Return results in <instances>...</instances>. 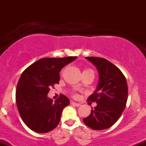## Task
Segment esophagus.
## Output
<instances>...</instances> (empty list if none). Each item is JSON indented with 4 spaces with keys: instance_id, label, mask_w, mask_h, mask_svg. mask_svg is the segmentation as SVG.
Listing matches in <instances>:
<instances>
[{
    "instance_id": "obj_1",
    "label": "esophagus",
    "mask_w": 146,
    "mask_h": 146,
    "mask_svg": "<svg viewBox=\"0 0 146 146\" xmlns=\"http://www.w3.org/2000/svg\"><path fill=\"white\" fill-rule=\"evenodd\" d=\"M71 104L72 105H74V106H80V104H79V103H76V102H73V101H71Z\"/></svg>"
}]
</instances>
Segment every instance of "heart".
Instances as JSON below:
<instances>
[{"mask_svg": "<svg viewBox=\"0 0 146 146\" xmlns=\"http://www.w3.org/2000/svg\"><path fill=\"white\" fill-rule=\"evenodd\" d=\"M84 71H90V72H93V71H91V70H85Z\"/></svg>", "mask_w": 146, "mask_h": 146, "instance_id": "1", "label": "heart"}]
</instances>
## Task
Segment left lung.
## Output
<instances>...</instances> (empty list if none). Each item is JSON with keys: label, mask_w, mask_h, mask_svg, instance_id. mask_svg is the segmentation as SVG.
<instances>
[{"label": "left lung", "mask_w": 146, "mask_h": 146, "mask_svg": "<svg viewBox=\"0 0 146 146\" xmlns=\"http://www.w3.org/2000/svg\"><path fill=\"white\" fill-rule=\"evenodd\" d=\"M86 58L98 70L99 82L95 91L88 98V101L96 102L97 106L83 121L93 130H104L111 127L124 110L128 99L126 79L108 60L96 57Z\"/></svg>", "instance_id": "8db88e82"}]
</instances>
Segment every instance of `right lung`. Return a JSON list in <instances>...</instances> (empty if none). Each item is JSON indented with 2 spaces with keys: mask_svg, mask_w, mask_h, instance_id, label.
I'll use <instances>...</instances> for the list:
<instances>
[{
  "mask_svg": "<svg viewBox=\"0 0 146 146\" xmlns=\"http://www.w3.org/2000/svg\"><path fill=\"white\" fill-rule=\"evenodd\" d=\"M77 57L45 58L38 60L23 71L17 84L16 102L22 119L33 131L45 133L56 128L64 108L70 104L61 94L53 102L47 94L59 84L60 72Z\"/></svg>",
  "mask_w": 146,
  "mask_h": 146,
  "instance_id": "add662e5",
  "label": "right lung"
}]
</instances>
